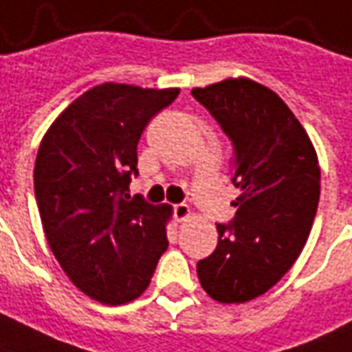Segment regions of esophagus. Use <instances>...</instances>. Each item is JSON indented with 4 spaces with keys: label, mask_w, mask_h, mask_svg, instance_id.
<instances>
[{
    "label": "esophagus",
    "mask_w": 352,
    "mask_h": 352,
    "mask_svg": "<svg viewBox=\"0 0 352 352\" xmlns=\"http://www.w3.org/2000/svg\"><path fill=\"white\" fill-rule=\"evenodd\" d=\"M173 214H175L177 221H186L188 217L192 216L190 208L186 206V204H177V206L173 208Z\"/></svg>",
    "instance_id": "34e87169"
}]
</instances>
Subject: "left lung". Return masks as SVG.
Wrapping results in <instances>:
<instances>
[{
    "label": "left lung",
    "instance_id": "8db88e82",
    "mask_svg": "<svg viewBox=\"0 0 352 352\" xmlns=\"http://www.w3.org/2000/svg\"><path fill=\"white\" fill-rule=\"evenodd\" d=\"M192 96L231 138L241 190L235 219L217 226L216 250L196 272L214 300L241 305L276 285L307 245L320 200L316 150L285 102L256 80L226 78Z\"/></svg>",
    "mask_w": 352,
    "mask_h": 352
}]
</instances>
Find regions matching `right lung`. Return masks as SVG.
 Returning a JSON list of instances; mask_svg holds the SVG:
<instances>
[{"label":"right lung","mask_w":352,"mask_h":352,"mask_svg":"<svg viewBox=\"0 0 352 352\" xmlns=\"http://www.w3.org/2000/svg\"><path fill=\"white\" fill-rule=\"evenodd\" d=\"M177 96L179 88L98 85L59 113L38 148L45 241L73 285L102 305L138 298L166 252L171 206L126 190L144 126Z\"/></svg>","instance_id":"obj_1"}]
</instances>
